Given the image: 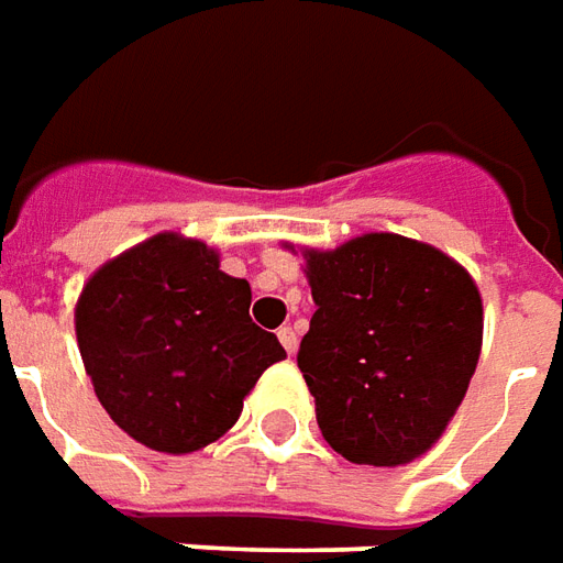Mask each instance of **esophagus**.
I'll return each mask as SVG.
<instances>
[{"mask_svg": "<svg viewBox=\"0 0 563 563\" xmlns=\"http://www.w3.org/2000/svg\"><path fill=\"white\" fill-rule=\"evenodd\" d=\"M277 338H280V344H283V347H286V353L292 356L295 350H298V335H295L292 325H283L280 332H277Z\"/></svg>", "mask_w": 563, "mask_h": 563, "instance_id": "esophagus-1", "label": "esophagus"}]
</instances>
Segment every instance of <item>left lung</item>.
I'll return each mask as SVG.
<instances>
[{
  "label": "left lung",
  "mask_w": 563,
  "mask_h": 563,
  "mask_svg": "<svg viewBox=\"0 0 563 563\" xmlns=\"http://www.w3.org/2000/svg\"><path fill=\"white\" fill-rule=\"evenodd\" d=\"M292 250V243H286ZM313 317L298 368L322 439L350 463L405 466L457 415L482 353L485 310L470 271L430 243L372 231L310 250Z\"/></svg>",
  "instance_id": "8db88e82"
}]
</instances>
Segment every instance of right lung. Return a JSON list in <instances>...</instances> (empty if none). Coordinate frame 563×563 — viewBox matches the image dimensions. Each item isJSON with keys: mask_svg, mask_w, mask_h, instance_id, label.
<instances>
[{"mask_svg": "<svg viewBox=\"0 0 563 563\" xmlns=\"http://www.w3.org/2000/svg\"><path fill=\"white\" fill-rule=\"evenodd\" d=\"M250 283L219 250L161 231L93 271L76 338L97 399L140 445L191 454L222 439L286 350L250 320Z\"/></svg>", "mask_w": 563, "mask_h": 563, "instance_id": "right-lung-1", "label": "right lung"}]
</instances>
